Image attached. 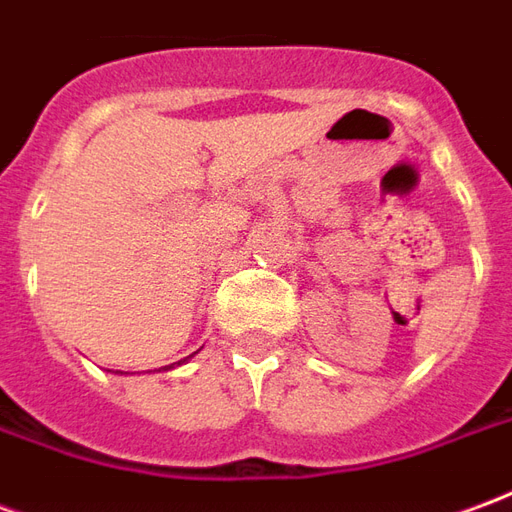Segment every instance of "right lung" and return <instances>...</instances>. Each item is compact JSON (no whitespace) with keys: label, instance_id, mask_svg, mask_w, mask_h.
<instances>
[{"label":"right lung","instance_id":"obj_1","mask_svg":"<svg viewBox=\"0 0 512 512\" xmlns=\"http://www.w3.org/2000/svg\"><path fill=\"white\" fill-rule=\"evenodd\" d=\"M183 362H186V359H180V362H175V365H183ZM175 365H167V370H169V367H175Z\"/></svg>","mask_w":512,"mask_h":512}]
</instances>
